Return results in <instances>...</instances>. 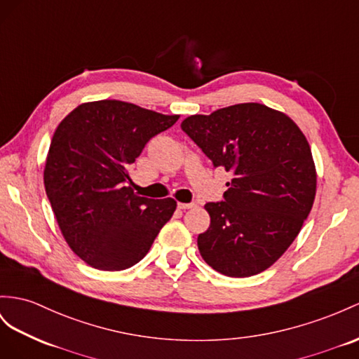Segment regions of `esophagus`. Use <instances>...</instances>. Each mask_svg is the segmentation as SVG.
<instances>
[{"mask_svg":"<svg viewBox=\"0 0 359 359\" xmlns=\"http://www.w3.org/2000/svg\"><path fill=\"white\" fill-rule=\"evenodd\" d=\"M196 206H197L196 203H179L177 205V208L183 209V210H185V209H192V208H196Z\"/></svg>","mask_w":359,"mask_h":359,"instance_id":"esophagus-1","label":"esophagus"}]
</instances>
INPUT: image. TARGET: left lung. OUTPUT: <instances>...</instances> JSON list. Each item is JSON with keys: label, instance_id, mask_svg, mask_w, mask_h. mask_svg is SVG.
<instances>
[{"label": "left lung", "instance_id": "1", "mask_svg": "<svg viewBox=\"0 0 359 359\" xmlns=\"http://www.w3.org/2000/svg\"><path fill=\"white\" fill-rule=\"evenodd\" d=\"M182 130L232 172L224 200L206 203L210 226L197 238L201 258L229 278H249L296 240L316 198L317 174L305 135L290 116L259 103L192 115Z\"/></svg>", "mask_w": 359, "mask_h": 359}]
</instances>
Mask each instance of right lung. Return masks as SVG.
Wrapping results in <instances>:
<instances>
[{
	"label": "right lung",
	"instance_id": "1",
	"mask_svg": "<svg viewBox=\"0 0 359 359\" xmlns=\"http://www.w3.org/2000/svg\"><path fill=\"white\" fill-rule=\"evenodd\" d=\"M179 115L119 100L83 103L62 119L45 162L43 185L63 238L80 259L104 271L140 262L176 200L136 196L128 168Z\"/></svg>",
	"mask_w": 359,
	"mask_h": 359
}]
</instances>
